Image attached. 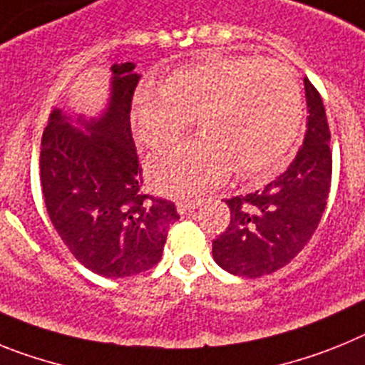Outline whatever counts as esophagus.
Instances as JSON below:
<instances>
[{
	"label": "esophagus",
	"instance_id": "1",
	"mask_svg": "<svg viewBox=\"0 0 365 365\" xmlns=\"http://www.w3.org/2000/svg\"><path fill=\"white\" fill-rule=\"evenodd\" d=\"M197 206H199L197 199H182V201H177V212H179L180 215H185L195 210Z\"/></svg>",
	"mask_w": 365,
	"mask_h": 365
}]
</instances>
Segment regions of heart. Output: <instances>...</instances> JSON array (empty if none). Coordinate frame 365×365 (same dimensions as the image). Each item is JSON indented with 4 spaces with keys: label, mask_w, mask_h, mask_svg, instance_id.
Masks as SVG:
<instances>
[{
    "label": "heart",
    "mask_w": 365,
    "mask_h": 365,
    "mask_svg": "<svg viewBox=\"0 0 365 365\" xmlns=\"http://www.w3.org/2000/svg\"><path fill=\"white\" fill-rule=\"evenodd\" d=\"M303 96L291 67L256 56H225L182 67L163 87L146 83L133 100V125L148 148L175 143L197 118V140L151 155L157 190L193 195L232 172L263 175L292 146Z\"/></svg>",
    "instance_id": "1"
}]
</instances>
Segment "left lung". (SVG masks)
Listing matches in <instances>:
<instances>
[{
    "mask_svg": "<svg viewBox=\"0 0 365 365\" xmlns=\"http://www.w3.org/2000/svg\"><path fill=\"white\" fill-rule=\"evenodd\" d=\"M307 133L296 159L263 190L227 199L230 222L212 243L221 269L261 278L289 265L311 241L325 212L333 175L331 131L322 96L305 78Z\"/></svg>",
    "mask_w": 365,
    "mask_h": 365,
    "instance_id": "left-lung-1",
    "label": "left lung"
}]
</instances>
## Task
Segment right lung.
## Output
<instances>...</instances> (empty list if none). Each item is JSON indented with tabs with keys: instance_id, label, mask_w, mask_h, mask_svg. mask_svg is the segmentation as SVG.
Masks as SVG:
<instances>
[{
	"instance_id": "obj_1",
	"label": "right lung",
	"mask_w": 365,
	"mask_h": 365,
	"mask_svg": "<svg viewBox=\"0 0 365 365\" xmlns=\"http://www.w3.org/2000/svg\"><path fill=\"white\" fill-rule=\"evenodd\" d=\"M111 69V104L89 133L53 111L41 137L40 177L47 214L69 252L95 274L128 278L159 263L179 214L172 201L143 192L130 120L140 76L130 62Z\"/></svg>"
}]
</instances>
